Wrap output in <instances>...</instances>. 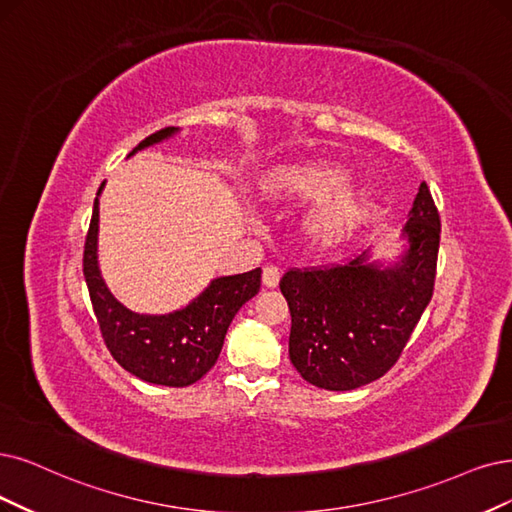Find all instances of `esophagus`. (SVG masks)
<instances>
[{"instance_id": "34e87169", "label": "esophagus", "mask_w": 512, "mask_h": 512, "mask_svg": "<svg viewBox=\"0 0 512 512\" xmlns=\"http://www.w3.org/2000/svg\"><path fill=\"white\" fill-rule=\"evenodd\" d=\"M280 282V268L278 266H266L263 268V285L276 287Z\"/></svg>"}]
</instances>
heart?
Masks as SVG:
<instances>
[{
  "label": "heart",
  "mask_w": 512,
  "mask_h": 512,
  "mask_svg": "<svg viewBox=\"0 0 512 512\" xmlns=\"http://www.w3.org/2000/svg\"><path fill=\"white\" fill-rule=\"evenodd\" d=\"M346 173L337 164L314 160L280 168L272 179V192L289 200H318L329 196L312 215L310 230L320 240H335L350 232L371 208L367 189L342 187Z\"/></svg>",
  "instance_id": "heart-1"
}]
</instances>
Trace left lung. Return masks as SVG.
I'll list each match as a JSON object with an SVG mask.
<instances>
[{"instance_id":"8db88e82","label":"left lung","mask_w":512,"mask_h":512,"mask_svg":"<svg viewBox=\"0 0 512 512\" xmlns=\"http://www.w3.org/2000/svg\"><path fill=\"white\" fill-rule=\"evenodd\" d=\"M409 249L382 268L369 253L323 268H291L280 291L291 310L289 356L306 382L354 390L388 373L430 304L441 217L426 183L405 223Z\"/></svg>"}]
</instances>
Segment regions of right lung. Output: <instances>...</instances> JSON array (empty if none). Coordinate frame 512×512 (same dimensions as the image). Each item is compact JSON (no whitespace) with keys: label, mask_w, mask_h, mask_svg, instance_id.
<instances>
[{"label":"right lung","mask_w":512,"mask_h":512,"mask_svg":"<svg viewBox=\"0 0 512 512\" xmlns=\"http://www.w3.org/2000/svg\"><path fill=\"white\" fill-rule=\"evenodd\" d=\"M179 128L168 126L143 139L128 156L139 149L173 137ZM103 183L99 187V194ZM97 194V196H99ZM99 198H94L92 219L84 244V278L88 285L94 316L111 356L139 380L183 388L198 382L213 369L223 339L236 312L259 293L261 268L215 278L183 310L151 316L124 308L113 297L99 272L97 261Z\"/></svg>","instance_id":"obj_1"}]
</instances>
